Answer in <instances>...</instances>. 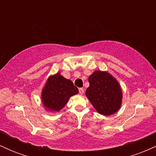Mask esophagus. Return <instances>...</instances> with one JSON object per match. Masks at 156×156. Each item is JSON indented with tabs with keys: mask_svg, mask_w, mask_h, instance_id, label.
<instances>
[{
	"mask_svg": "<svg viewBox=\"0 0 156 156\" xmlns=\"http://www.w3.org/2000/svg\"><path fill=\"white\" fill-rule=\"evenodd\" d=\"M83 92H84V89L83 88H80L79 89V93H80V94H83Z\"/></svg>",
	"mask_w": 156,
	"mask_h": 156,
	"instance_id": "34e87169",
	"label": "esophagus"
}]
</instances>
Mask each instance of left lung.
<instances>
[{"label":"left lung","mask_w":156,"mask_h":156,"mask_svg":"<svg viewBox=\"0 0 156 156\" xmlns=\"http://www.w3.org/2000/svg\"><path fill=\"white\" fill-rule=\"evenodd\" d=\"M87 95L97 112L102 115L114 114L121 106L122 93L117 80L107 72L95 71L89 77Z\"/></svg>","instance_id":"8db88e82"}]
</instances>
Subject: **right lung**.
Here are the masks:
<instances>
[{
  "instance_id": "right-lung-1",
  "label": "right lung",
  "mask_w": 156,
  "mask_h": 156,
  "mask_svg": "<svg viewBox=\"0 0 156 156\" xmlns=\"http://www.w3.org/2000/svg\"><path fill=\"white\" fill-rule=\"evenodd\" d=\"M78 93V88L70 80L57 73L48 78L42 89V103L48 110L58 112L67 104L71 96Z\"/></svg>"
}]
</instances>
